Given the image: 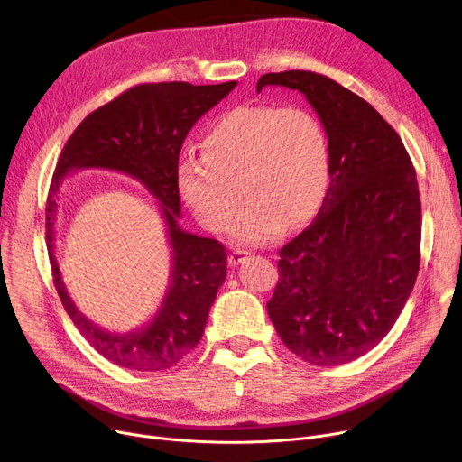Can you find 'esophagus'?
Returning <instances> with one entry per match:
<instances>
[{
	"mask_svg": "<svg viewBox=\"0 0 462 462\" xmlns=\"http://www.w3.org/2000/svg\"><path fill=\"white\" fill-rule=\"evenodd\" d=\"M247 256H249L247 251H234L232 254H228V263L230 265H239V263L245 262V258H247Z\"/></svg>",
	"mask_w": 462,
	"mask_h": 462,
	"instance_id": "obj_1",
	"label": "esophagus"
}]
</instances>
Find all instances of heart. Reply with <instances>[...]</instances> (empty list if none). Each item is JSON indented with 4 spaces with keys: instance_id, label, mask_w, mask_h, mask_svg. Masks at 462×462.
I'll list each match as a JSON object with an SVG mask.
<instances>
[{
    "instance_id": "heart-1",
    "label": "heart",
    "mask_w": 462,
    "mask_h": 462,
    "mask_svg": "<svg viewBox=\"0 0 462 462\" xmlns=\"http://www.w3.org/2000/svg\"><path fill=\"white\" fill-rule=\"evenodd\" d=\"M328 139L319 118L299 107L239 106L202 139V158L178 169L180 195L211 232L230 226L247 197L234 237L263 245L310 219L328 186Z\"/></svg>"
}]
</instances>
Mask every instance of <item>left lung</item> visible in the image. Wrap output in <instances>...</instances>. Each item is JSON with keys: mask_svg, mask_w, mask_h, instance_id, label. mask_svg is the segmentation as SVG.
I'll return each instance as SVG.
<instances>
[{"mask_svg": "<svg viewBox=\"0 0 462 462\" xmlns=\"http://www.w3.org/2000/svg\"><path fill=\"white\" fill-rule=\"evenodd\" d=\"M299 90L328 139L330 183L316 219L281 249L267 314L312 365L372 351L390 332L420 269L421 204L412 162L388 122L349 88L306 70L265 74Z\"/></svg>", "mask_w": 462, "mask_h": 462, "instance_id": "1", "label": "left lung"}]
</instances>
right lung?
<instances>
[{"mask_svg":"<svg viewBox=\"0 0 462 462\" xmlns=\"http://www.w3.org/2000/svg\"><path fill=\"white\" fill-rule=\"evenodd\" d=\"M237 81L191 85L144 83L92 111L74 130L57 162L46 202V243L55 290L85 340L104 358L135 372H162L195 349L211 304L226 279L219 241L181 230L178 158L195 122L217 106ZM79 168H109L141 180L161 202L171 245V282L159 314L126 335H113L85 319L69 299L54 258L56 193Z\"/></svg>","mask_w":462,"mask_h":462,"instance_id":"right-lung-1","label":"right lung"}]
</instances>
